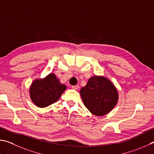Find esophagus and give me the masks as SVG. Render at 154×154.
Listing matches in <instances>:
<instances>
[{"instance_id": "34e87169", "label": "esophagus", "mask_w": 154, "mask_h": 154, "mask_svg": "<svg viewBox=\"0 0 154 154\" xmlns=\"http://www.w3.org/2000/svg\"><path fill=\"white\" fill-rule=\"evenodd\" d=\"M72 88L74 90H78V89H79V85H75V86H72Z\"/></svg>"}]
</instances>
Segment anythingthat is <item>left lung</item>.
<instances>
[{
    "label": "left lung",
    "instance_id": "obj_1",
    "mask_svg": "<svg viewBox=\"0 0 154 154\" xmlns=\"http://www.w3.org/2000/svg\"><path fill=\"white\" fill-rule=\"evenodd\" d=\"M80 93L85 107L97 116L108 114L118 100V91L114 84L101 75L91 77Z\"/></svg>",
    "mask_w": 154,
    "mask_h": 154
}]
</instances>
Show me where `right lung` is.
Wrapping results in <instances>:
<instances>
[{
	"instance_id": "obj_1",
	"label": "right lung",
	"mask_w": 154,
	"mask_h": 154,
	"mask_svg": "<svg viewBox=\"0 0 154 154\" xmlns=\"http://www.w3.org/2000/svg\"><path fill=\"white\" fill-rule=\"evenodd\" d=\"M66 86L61 84L53 73L42 79H36L29 88V95L33 103L39 107H46L60 98Z\"/></svg>"
}]
</instances>
